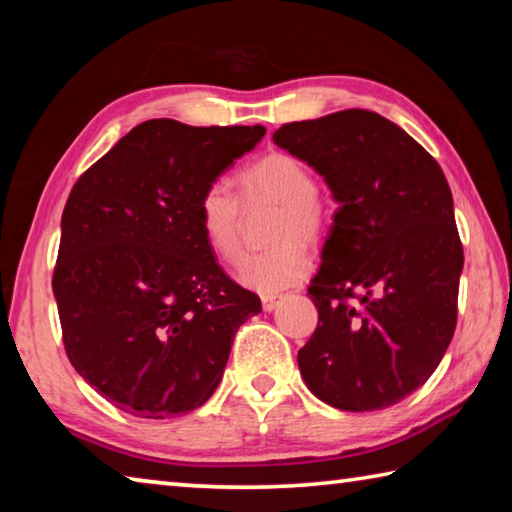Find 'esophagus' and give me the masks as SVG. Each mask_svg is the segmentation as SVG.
Returning a JSON list of instances; mask_svg holds the SVG:
<instances>
[{
    "mask_svg": "<svg viewBox=\"0 0 512 512\" xmlns=\"http://www.w3.org/2000/svg\"><path fill=\"white\" fill-rule=\"evenodd\" d=\"M280 300H282V296H262V307H264V311H273L277 305H280Z\"/></svg>",
    "mask_w": 512,
    "mask_h": 512,
    "instance_id": "obj_1",
    "label": "esophagus"
}]
</instances>
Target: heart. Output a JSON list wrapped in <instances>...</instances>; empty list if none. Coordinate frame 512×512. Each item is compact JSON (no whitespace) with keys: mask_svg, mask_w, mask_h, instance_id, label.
<instances>
[{"mask_svg":"<svg viewBox=\"0 0 512 512\" xmlns=\"http://www.w3.org/2000/svg\"><path fill=\"white\" fill-rule=\"evenodd\" d=\"M239 183L248 201L266 198L282 210L273 230L277 246L250 255L239 271V282L246 289L273 296L309 273L311 257L305 244H318L325 232V210L316 196V178L307 164L293 155L268 153L239 173ZM239 210V198L221 180L207 185L198 196V225L207 246L225 264H237L241 259Z\"/></svg>","mask_w":512,"mask_h":512,"instance_id":"b5f03b06","label":"heart"}]
</instances>
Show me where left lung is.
Here are the masks:
<instances>
[{
    "instance_id": "1",
    "label": "left lung",
    "mask_w": 512,
    "mask_h": 512,
    "mask_svg": "<svg viewBox=\"0 0 512 512\" xmlns=\"http://www.w3.org/2000/svg\"><path fill=\"white\" fill-rule=\"evenodd\" d=\"M273 142L339 203L309 284L318 327L300 375L334 409H386L431 377L454 336L463 246L452 189L409 133L370 110L291 121Z\"/></svg>"
}]
</instances>
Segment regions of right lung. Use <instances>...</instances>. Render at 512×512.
I'll use <instances>...</instances> for the list:
<instances>
[{"mask_svg": "<svg viewBox=\"0 0 512 512\" xmlns=\"http://www.w3.org/2000/svg\"><path fill=\"white\" fill-rule=\"evenodd\" d=\"M264 133L149 119L72 187L51 287L69 361L117 409L164 420L203 406L262 311L216 264L196 205Z\"/></svg>", "mask_w": 512, "mask_h": 512, "instance_id": "obj_1", "label": "right lung"}]
</instances>
